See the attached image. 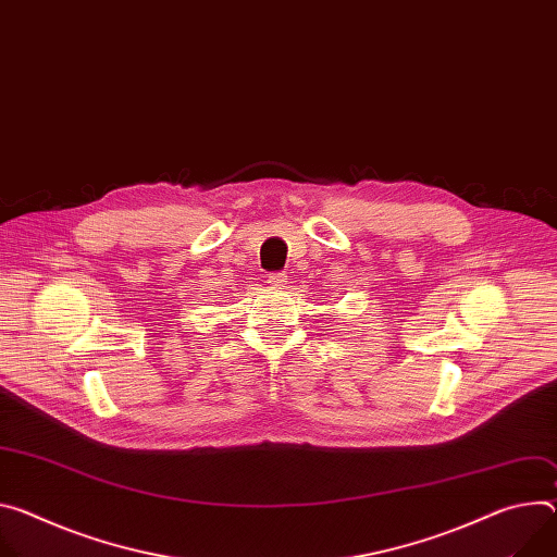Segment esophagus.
I'll list each match as a JSON object with an SVG mask.
<instances>
[{
    "label": "esophagus",
    "instance_id": "esophagus-1",
    "mask_svg": "<svg viewBox=\"0 0 557 557\" xmlns=\"http://www.w3.org/2000/svg\"><path fill=\"white\" fill-rule=\"evenodd\" d=\"M286 280H288V277H286L284 273H271V275H269V284H271L273 288H282V286L286 284Z\"/></svg>",
    "mask_w": 557,
    "mask_h": 557
}]
</instances>
